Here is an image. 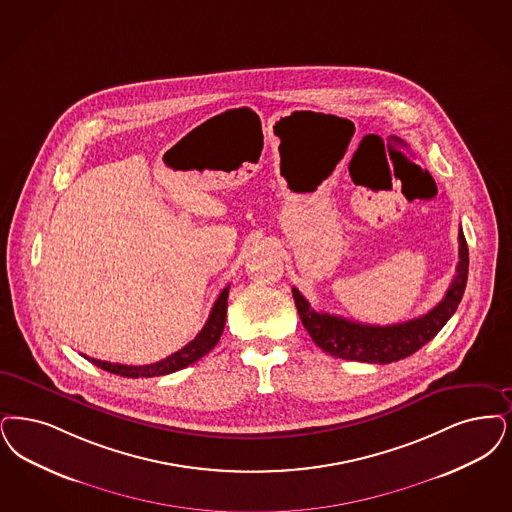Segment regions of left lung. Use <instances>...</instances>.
Returning <instances> with one entry per match:
<instances>
[{"label": "left lung", "instance_id": "1", "mask_svg": "<svg viewBox=\"0 0 512 512\" xmlns=\"http://www.w3.org/2000/svg\"><path fill=\"white\" fill-rule=\"evenodd\" d=\"M469 276V247L463 230L459 228V263L446 297L427 314L392 326H368L347 318L316 312L308 305L297 287H293L295 307L312 341L335 358L390 364L408 358L446 326L463 299Z\"/></svg>", "mask_w": 512, "mask_h": 512}]
</instances>
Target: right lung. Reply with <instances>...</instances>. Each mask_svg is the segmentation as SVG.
I'll return each instance as SVG.
<instances>
[{"label": "right lung", "instance_id": "right-lung-1", "mask_svg": "<svg viewBox=\"0 0 512 512\" xmlns=\"http://www.w3.org/2000/svg\"><path fill=\"white\" fill-rule=\"evenodd\" d=\"M228 289L226 286L221 295L217 297L215 305L209 312V318L205 322L202 331L181 350L173 352L171 356H167L164 360L156 362V364H148V366H125V364H112V362H104V360H95V358H87L91 364H95L97 368L104 369L108 373H116L122 377H131V379H139V377H160L167 375L173 371L186 368L194 362H198L202 356H205L209 350L219 343L223 329H225L226 307H228Z\"/></svg>", "mask_w": 512, "mask_h": 512}]
</instances>
